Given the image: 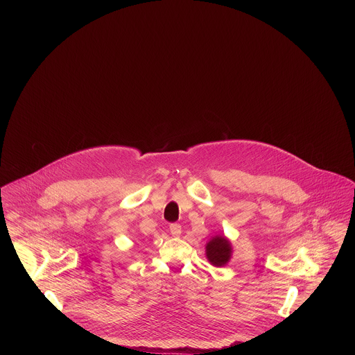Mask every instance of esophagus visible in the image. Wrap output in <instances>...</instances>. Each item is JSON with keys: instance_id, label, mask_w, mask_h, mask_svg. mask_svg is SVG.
<instances>
[{"instance_id": "1", "label": "esophagus", "mask_w": 355, "mask_h": 355, "mask_svg": "<svg viewBox=\"0 0 355 355\" xmlns=\"http://www.w3.org/2000/svg\"><path fill=\"white\" fill-rule=\"evenodd\" d=\"M170 233H171V236H181V233H182L181 225H178V223H171V225H170Z\"/></svg>"}]
</instances>
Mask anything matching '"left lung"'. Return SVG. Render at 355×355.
<instances>
[{
  "instance_id": "1",
  "label": "left lung",
  "mask_w": 355,
  "mask_h": 355,
  "mask_svg": "<svg viewBox=\"0 0 355 355\" xmlns=\"http://www.w3.org/2000/svg\"><path fill=\"white\" fill-rule=\"evenodd\" d=\"M205 254L207 261L216 266L222 268L229 263L233 255V248L229 238L223 236H214L209 239V242L205 246Z\"/></svg>"
}]
</instances>
